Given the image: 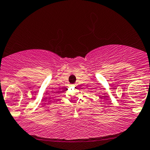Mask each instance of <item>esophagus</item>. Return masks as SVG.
Listing matches in <instances>:
<instances>
[{
  "label": "esophagus",
  "mask_w": 150,
  "mask_h": 150,
  "mask_svg": "<svg viewBox=\"0 0 150 150\" xmlns=\"http://www.w3.org/2000/svg\"><path fill=\"white\" fill-rule=\"evenodd\" d=\"M73 86H77V84H73Z\"/></svg>",
  "instance_id": "34e87169"
}]
</instances>
